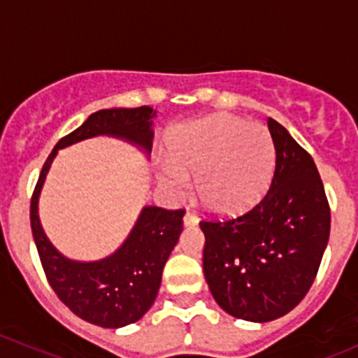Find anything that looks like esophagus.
Masks as SVG:
<instances>
[{"mask_svg":"<svg viewBox=\"0 0 358 358\" xmlns=\"http://www.w3.org/2000/svg\"><path fill=\"white\" fill-rule=\"evenodd\" d=\"M199 223V218L196 216V213L192 211H187L185 216H183V225L185 227H192V225H197Z\"/></svg>","mask_w":358,"mask_h":358,"instance_id":"esophagus-1","label":"esophagus"}]
</instances>
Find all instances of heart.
I'll use <instances>...</instances> for the list:
<instances>
[{
  "mask_svg": "<svg viewBox=\"0 0 358 358\" xmlns=\"http://www.w3.org/2000/svg\"><path fill=\"white\" fill-rule=\"evenodd\" d=\"M162 182L180 194L196 173L197 196L216 213L246 211L263 197L275 168L268 129L232 114H213L180 126L168 142Z\"/></svg>",
  "mask_w": 358,
  "mask_h": 358,
  "instance_id": "obj_1",
  "label": "heart"
}]
</instances>
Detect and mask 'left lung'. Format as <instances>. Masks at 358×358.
Here are the masks:
<instances>
[{
	"instance_id": "1",
	"label": "left lung",
	"mask_w": 358,
	"mask_h": 358,
	"mask_svg": "<svg viewBox=\"0 0 358 358\" xmlns=\"http://www.w3.org/2000/svg\"><path fill=\"white\" fill-rule=\"evenodd\" d=\"M275 171L244 215L202 220V268L215 301L236 319L268 322L312 287L329 241L331 209L312 156L268 117Z\"/></svg>"
}]
</instances>
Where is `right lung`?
Segmentation results:
<instances>
[{
  "label": "right lung",
  "instance_id": "obj_1",
  "mask_svg": "<svg viewBox=\"0 0 358 358\" xmlns=\"http://www.w3.org/2000/svg\"><path fill=\"white\" fill-rule=\"evenodd\" d=\"M150 107L103 109L90 115L78 129L59 140L36 183L31 199V229L39 259L50 286L60 301L90 324L100 327H122L136 322L156 301L162 268L178 243L183 230L185 209H164L145 206L122 246L100 262H72L60 255L45 236L38 216V199L46 173L59 149L92 138L110 135L152 149Z\"/></svg>",
  "mask_w": 358,
  "mask_h": 358
}]
</instances>
